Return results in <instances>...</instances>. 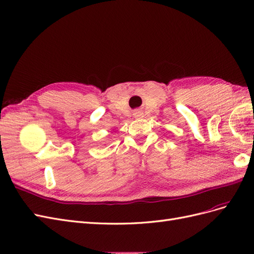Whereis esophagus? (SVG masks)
I'll return each instance as SVG.
<instances>
[{"mask_svg":"<svg viewBox=\"0 0 254 254\" xmlns=\"http://www.w3.org/2000/svg\"><path fill=\"white\" fill-rule=\"evenodd\" d=\"M134 116H135V118H140V117H142V113L140 111H136L134 113Z\"/></svg>","mask_w":254,"mask_h":254,"instance_id":"1","label":"esophagus"}]
</instances>
